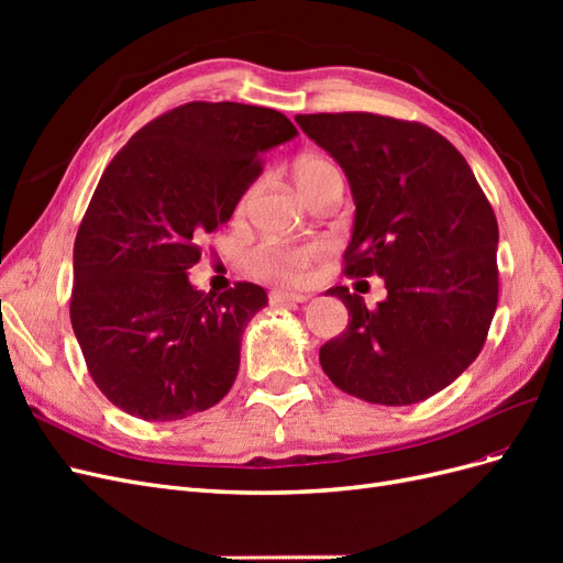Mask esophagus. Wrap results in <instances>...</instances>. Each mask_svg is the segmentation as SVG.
Listing matches in <instances>:
<instances>
[{"label": "esophagus", "mask_w": 563, "mask_h": 563, "mask_svg": "<svg viewBox=\"0 0 563 563\" xmlns=\"http://www.w3.org/2000/svg\"><path fill=\"white\" fill-rule=\"evenodd\" d=\"M310 296L305 294H291V291H272L269 302L272 305H291V302H305Z\"/></svg>", "instance_id": "1"}]
</instances>
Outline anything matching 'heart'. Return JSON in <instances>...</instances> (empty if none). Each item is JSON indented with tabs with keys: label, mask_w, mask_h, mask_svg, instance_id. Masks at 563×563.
<instances>
[{
	"label": "heart",
	"mask_w": 563,
	"mask_h": 563,
	"mask_svg": "<svg viewBox=\"0 0 563 563\" xmlns=\"http://www.w3.org/2000/svg\"><path fill=\"white\" fill-rule=\"evenodd\" d=\"M331 176H338V168L323 157H314V155L300 157L294 166V180L305 197H310L317 187ZM246 201H249V192H244L240 203H236V213H242L246 209ZM321 255H323V246L317 242L284 244V242L267 240L249 251L246 265L253 275H258L263 279L282 282V284H300L305 277H308L310 267L321 258Z\"/></svg>",
	"instance_id": "1"
}]
</instances>
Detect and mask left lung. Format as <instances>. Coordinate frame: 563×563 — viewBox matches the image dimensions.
<instances>
[{
  "label": "left lung",
  "mask_w": 563,
  "mask_h": 563,
  "mask_svg": "<svg viewBox=\"0 0 563 563\" xmlns=\"http://www.w3.org/2000/svg\"><path fill=\"white\" fill-rule=\"evenodd\" d=\"M343 166L356 203L347 277L385 279L368 310L347 286V329L319 350L335 387L408 406L451 385L482 352L498 308V220L465 157L434 129L373 112L296 114Z\"/></svg>",
  "instance_id": "1"
}]
</instances>
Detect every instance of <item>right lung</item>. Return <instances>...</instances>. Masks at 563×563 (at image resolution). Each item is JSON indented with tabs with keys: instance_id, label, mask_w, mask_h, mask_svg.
<instances>
[{
	"instance_id": "add662e5",
	"label": "right lung",
	"mask_w": 563,
	"mask_h": 563,
	"mask_svg": "<svg viewBox=\"0 0 563 563\" xmlns=\"http://www.w3.org/2000/svg\"><path fill=\"white\" fill-rule=\"evenodd\" d=\"M294 135L272 108L195 100L152 119L100 176L75 240L70 321L93 383L129 416L180 420L230 391L267 296L251 282L197 291L187 269L265 152Z\"/></svg>"
}]
</instances>
